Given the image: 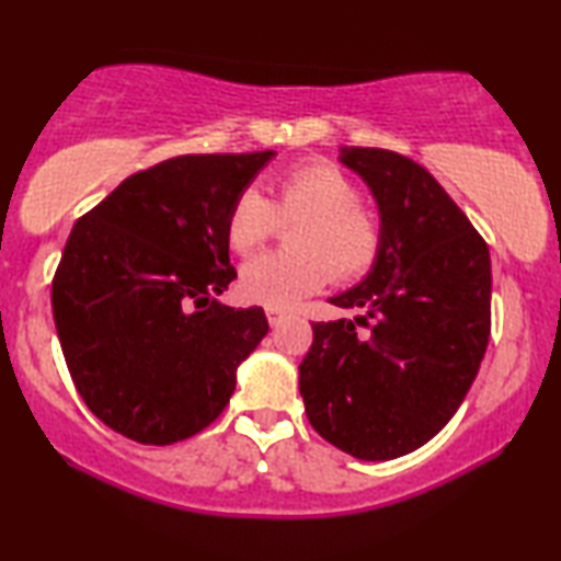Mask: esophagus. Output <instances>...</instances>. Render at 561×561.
<instances>
[{"label":"esophagus","mask_w":561,"mask_h":561,"mask_svg":"<svg viewBox=\"0 0 561 561\" xmlns=\"http://www.w3.org/2000/svg\"><path fill=\"white\" fill-rule=\"evenodd\" d=\"M266 320H270L272 328H277V325H282L284 320H287V314L279 312V310H266Z\"/></svg>","instance_id":"34e87169"}]
</instances>
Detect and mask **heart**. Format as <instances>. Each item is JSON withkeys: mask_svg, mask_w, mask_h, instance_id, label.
<instances>
[{"mask_svg": "<svg viewBox=\"0 0 561 561\" xmlns=\"http://www.w3.org/2000/svg\"><path fill=\"white\" fill-rule=\"evenodd\" d=\"M291 228L295 251L251 259L241 270L239 291L266 310H289L335 282H358L374 270L383 249V224L363 203L348 172L325 160H310L279 175L272 198L254 187L236 195L226 216V241L247 256Z\"/></svg>", "mask_w": 561, "mask_h": 561, "instance_id": "obj_1", "label": "heart"}]
</instances>
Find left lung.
Returning <instances> with one entry per match:
<instances>
[{
    "label": "left lung",
    "mask_w": 561,
    "mask_h": 561,
    "mask_svg": "<svg viewBox=\"0 0 561 561\" xmlns=\"http://www.w3.org/2000/svg\"><path fill=\"white\" fill-rule=\"evenodd\" d=\"M381 210L383 249L358 287L330 299L356 320L312 322L299 393L312 430L358 460L414 453L453 420L491 335V254L422 164L343 149Z\"/></svg>",
    "instance_id": "8db88e82"
}]
</instances>
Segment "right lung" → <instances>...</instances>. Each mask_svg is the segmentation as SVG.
<instances>
[{
  "label": "right lung",
  "instance_id": "1",
  "mask_svg": "<svg viewBox=\"0 0 561 561\" xmlns=\"http://www.w3.org/2000/svg\"><path fill=\"white\" fill-rule=\"evenodd\" d=\"M274 157L183 154L134 172L76 220L53 277L70 378L106 427L172 445L216 422L270 330L213 299L236 279L226 216Z\"/></svg>",
  "mask_w": 561,
  "mask_h": 561
}]
</instances>
